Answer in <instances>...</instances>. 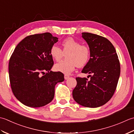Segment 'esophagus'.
Returning <instances> with one entry per match:
<instances>
[{
    "label": "esophagus",
    "instance_id": "34e87169",
    "mask_svg": "<svg viewBox=\"0 0 134 134\" xmlns=\"http://www.w3.org/2000/svg\"><path fill=\"white\" fill-rule=\"evenodd\" d=\"M64 78H65V80H68V79L69 78V76L66 75H65V76H64Z\"/></svg>",
    "mask_w": 134,
    "mask_h": 134
}]
</instances>
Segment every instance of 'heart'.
<instances>
[{
	"label": "heart",
	"instance_id": "heart-1",
	"mask_svg": "<svg viewBox=\"0 0 134 134\" xmlns=\"http://www.w3.org/2000/svg\"><path fill=\"white\" fill-rule=\"evenodd\" d=\"M62 50L58 46L53 45L50 50L51 57L58 61L66 54L67 60L60 61L56 64L54 69L57 72L69 75L75 70L76 66L81 67L87 64L90 57L89 48L72 37H68L62 41Z\"/></svg>",
	"mask_w": 134,
	"mask_h": 134
}]
</instances>
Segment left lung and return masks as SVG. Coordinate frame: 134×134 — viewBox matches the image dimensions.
Segmentation results:
<instances>
[{
	"label": "left lung",
	"mask_w": 134,
	"mask_h": 134,
	"mask_svg": "<svg viewBox=\"0 0 134 134\" xmlns=\"http://www.w3.org/2000/svg\"><path fill=\"white\" fill-rule=\"evenodd\" d=\"M90 51V58L81 72L92 74L90 80L76 77L73 99L88 108L105 105L113 95L120 75V65L116 49L106 38L91 33H82Z\"/></svg>",
	"instance_id": "left-lung-1"
}]
</instances>
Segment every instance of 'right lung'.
<instances>
[{
  "label": "right lung",
  "instance_id": "right-lung-1",
  "mask_svg": "<svg viewBox=\"0 0 134 134\" xmlns=\"http://www.w3.org/2000/svg\"><path fill=\"white\" fill-rule=\"evenodd\" d=\"M58 40L48 32L30 35L14 50L9 65L10 81L14 95L23 104L32 108L48 104L57 83L64 80L63 73L50 70L54 64L50 48Z\"/></svg>",
  "mask_w": 134,
  "mask_h": 134
}]
</instances>
